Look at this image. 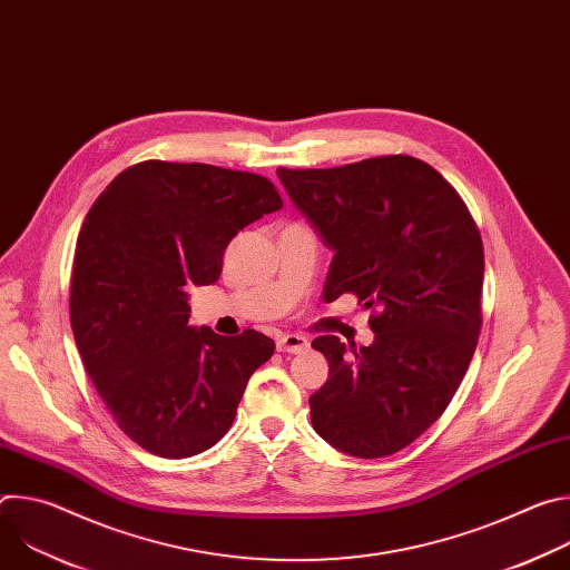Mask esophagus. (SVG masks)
<instances>
[{"mask_svg": "<svg viewBox=\"0 0 570 570\" xmlns=\"http://www.w3.org/2000/svg\"><path fill=\"white\" fill-rule=\"evenodd\" d=\"M277 350L288 352V354H299V352L308 350V338H304L302 334H279Z\"/></svg>", "mask_w": 570, "mask_h": 570, "instance_id": "34e87169", "label": "esophagus"}]
</instances>
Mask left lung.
I'll list each match as a JSON object with an SVG mask.
<instances>
[{"label":"left lung","instance_id":"8db88e82","mask_svg":"<svg viewBox=\"0 0 570 570\" xmlns=\"http://www.w3.org/2000/svg\"><path fill=\"white\" fill-rule=\"evenodd\" d=\"M295 207L336 253L324 299L372 308L374 343L313 347L330 376L311 424L338 451L383 458L429 431L462 383L482 327V238L460 194L411 155L334 169H277Z\"/></svg>","mask_w":570,"mask_h":570}]
</instances>
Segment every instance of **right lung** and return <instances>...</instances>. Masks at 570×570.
<instances>
[{
    "label": "right lung",
    "mask_w": 570,
    "mask_h": 570,
    "mask_svg": "<svg viewBox=\"0 0 570 570\" xmlns=\"http://www.w3.org/2000/svg\"><path fill=\"white\" fill-rule=\"evenodd\" d=\"M275 185L214 165L146 159L121 171L80 227L69 317L117 426L159 458H191L232 426L275 343L189 327L187 288L214 284L238 229L282 209Z\"/></svg>",
    "instance_id": "obj_1"
}]
</instances>
